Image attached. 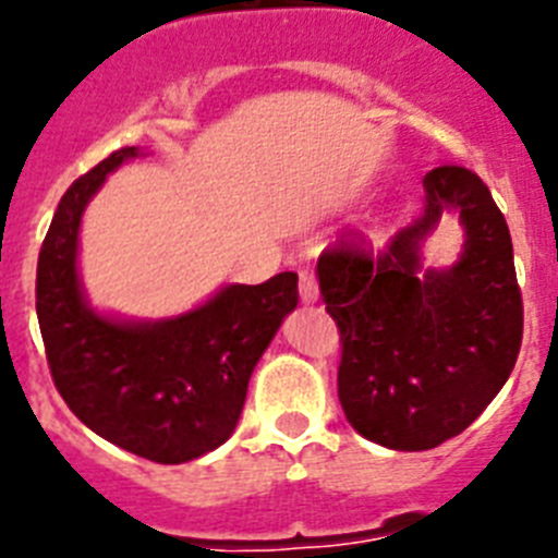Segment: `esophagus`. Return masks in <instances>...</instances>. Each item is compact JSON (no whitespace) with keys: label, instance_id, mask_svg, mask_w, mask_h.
<instances>
[{"label":"esophagus","instance_id":"obj_1","mask_svg":"<svg viewBox=\"0 0 558 558\" xmlns=\"http://www.w3.org/2000/svg\"><path fill=\"white\" fill-rule=\"evenodd\" d=\"M320 298V289H317L315 275H308V271H301V301L303 303H315Z\"/></svg>","mask_w":558,"mask_h":558}]
</instances>
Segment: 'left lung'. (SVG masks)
Segmentation results:
<instances>
[{"label": "left lung", "instance_id": "1", "mask_svg": "<svg viewBox=\"0 0 558 558\" xmlns=\"http://www.w3.org/2000/svg\"><path fill=\"white\" fill-rule=\"evenodd\" d=\"M423 186V213L383 250L345 232L317 260L343 345L345 420L395 451H428L462 434L499 395L522 345L513 243L490 190L457 163L430 170ZM446 211L466 227L461 260L420 272L422 241Z\"/></svg>", "mask_w": 558, "mask_h": 558}]
</instances>
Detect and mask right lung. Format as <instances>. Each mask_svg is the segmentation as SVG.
<instances>
[{
    "instance_id": "right-lung-1",
    "label": "right lung",
    "mask_w": 558,
    "mask_h": 558,
    "mask_svg": "<svg viewBox=\"0 0 558 558\" xmlns=\"http://www.w3.org/2000/svg\"><path fill=\"white\" fill-rule=\"evenodd\" d=\"M135 156L138 147L116 149L62 195L36 266V315L68 409L112 446L178 465L232 437L257 360L298 306V275L232 283L170 320L96 315L76 269L82 213L105 178Z\"/></svg>"
}]
</instances>
